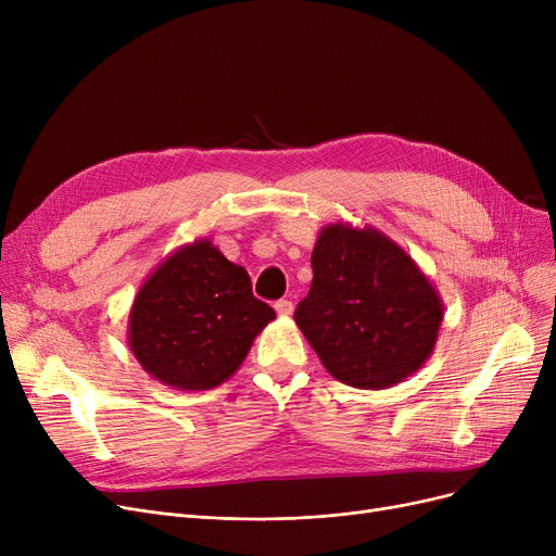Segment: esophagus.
I'll return each instance as SVG.
<instances>
[{"mask_svg":"<svg viewBox=\"0 0 556 556\" xmlns=\"http://www.w3.org/2000/svg\"><path fill=\"white\" fill-rule=\"evenodd\" d=\"M275 311L279 315H293L295 306H293V302H290V300H279V302H275Z\"/></svg>","mask_w":556,"mask_h":556,"instance_id":"esophagus-1","label":"esophagus"}]
</instances>
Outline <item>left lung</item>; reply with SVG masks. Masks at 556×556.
<instances>
[{
  "label": "left lung",
  "instance_id": "obj_1",
  "mask_svg": "<svg viewBox=\"0 0 556 556\" xmlns=\"http://www.w3.org/2000/svg\"><path fill=\"white\" fill-rule=\"evenodd\" d=\"M311 266V290L298 304L295 323L340 383L386 390L428 361L444 304L417 263L386 233L327 225Z\"/></svg>",
  "mask_w": 556,
  "mask_h": 556
}]
</instances>
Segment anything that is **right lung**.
Here are the masks:
<instances>
[{"label":"right lung","instance_id":"right-lung-1","mask_svg":"<svg viewBox=\"0 0 556 556\" xmlns=\"http://www.w3.org/2000/svg\"><path fill=\"white\" fill-rule=\"evenodd\" d=\"M275 311L252 295L243 266L200 239L166 256L139 288L128 344L139 365L175 390H212L241 367Z\"/></svg>","mask_w":556,"mask_h":556}]
</instances>
